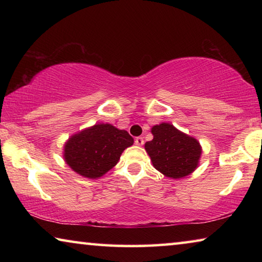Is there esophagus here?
I'll list each match as a JSON object with an SVG mask.
<instances>
[{
  "instance_id": "obj_1",
  "label": "esophagus",
  "mask_w": 262,
  "mask_h": 262,
  "mask_svg": "<svg viewBox=\"0 0 262 262\" xmlns=\"http://www.w3.org/2000/svg\"><path fill=\"white\" fill-rule=\"evenodd\" d=\"M135 144L136 145H143L144 144V140H143V137H136L135 139Z\"/></svg>"
}]
</instances>
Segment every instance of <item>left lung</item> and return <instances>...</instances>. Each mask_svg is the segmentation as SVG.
<instances>
[{
  "label": "left lung",
  "mask_w": 262,
  "mask_h": 262,
  "mask_svg": "<svg viewBox=\"0 0 262 262\" xmlns=\"http://www.w3.org/2000/svg\"><path fill=\"white\" fill-rule=\"evenodd\" d=\"M154 139L144 144L154 167L167 178L181 179L196 170L202 147L195 137L162 122L151 128Z\"/></svg>",
  "instance_id": "8db88e82"
}]
</instances>
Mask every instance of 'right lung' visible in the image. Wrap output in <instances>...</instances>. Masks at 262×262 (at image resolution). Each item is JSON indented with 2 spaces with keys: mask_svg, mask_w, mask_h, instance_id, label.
Here are the masks:
<instances>
[{
  "mask_svg": "<svg viewBox=\"0 0 262 262\" xmlns=\"http://www.w3.org/2000/svg\"><path fill=\"white\" fill-rule=\"evenodd\" d=\"M133 143L134 139L126 130L111 123H96L66 141L63 159L77 174L97 179L117 165L123 150Z\"/></svg>",
  "mask_w": 262,
  "mask_h": 262,
  "instance_id": "1",
  "label": "right lung"
}]
</instances>
